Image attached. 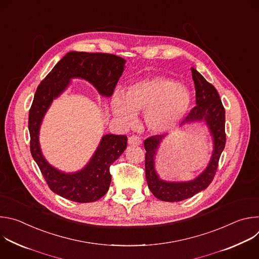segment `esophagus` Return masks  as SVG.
<instances>
[{
	"instance_id": "esophagus-1",
	"label": "esophagus",
	"mask_w": 259,
	"mask_h": 259,
	"mask_svg": "<svg viewBox=\"0 0 259 259\" xmlns=\"http://www.w3.org/2000/svg\"><path fill=\"white\" fill-rule=\"evenodd\" d=\"M141 138L138 136H130L128 138V143L130 145H140L141 144Z\"/></svg>"
}]
</instances>
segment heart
Here are the masks:
<instances>
[{
    "label": "heart",
    "instance_id": "b5f03b06",
    "mask_svg": "<svg viewBox=\"0 0 259 259\" xmlns=\"http://www.w3.org/2000/svg\"><path fill=\"white\" fill-rule=\"evenodd\" d=\"M191 103L189 90L164 77H153L130 84L125 95L116 92L112 99L115 117L125 126L136 124V114L145 112L144 121L151 131L172 130L188 112Z\"/></svg>",
    "mask_w": 259,
    "mask_h": 259
}]
</instances>
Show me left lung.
Returning <instances> with one entry per match:
<instances>
[{
	"label": "left lung",
	"instance_id": "left-lung-1",
	"mask_svg": "<svg viewBox=\"0 0 259 259\" xmlns=\"http://www.w3.org/2000/svg\"><path fill=\"white\" fill-rule=\"evenodd\" d=\"M192 76L196 89V106L181 123L193 124L205 122L213 139V152L206 169L190 181H166L160 178L156 170V156L161 142L167 136L155 135L144 140L145 177L153 195L165 202H179L192 198L204 191L214 178L218 161L226 146V110L214 86L208 83L201 73L192 67Z\"/></svg>",
	"mask_w": 259,
	"mask_h": 259
}]
</instances>
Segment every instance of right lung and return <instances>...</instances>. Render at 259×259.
I'll return each mask as SVG.
<instances>
[{
	"mask_svg": "<svg viewBox=\"0 0 259 259\" xmlns=\"http://www.w3.org/2000/svg\"><path fill=\"white\" fill-rule=\"evenodd\" d=\"M125 62L114 54L71 51L57 62L35 91L28 115L30 153L50 190L69 201L90 203L106 194L112 181L109 167L126 150L127 136L103 135L88 164L80 171L65 173L51 166L42 154L39 134L43 118L71 79L86 80L101 96H112Z\"/></svg>",
	"mask_w": 259,
	"mask_h": 259,
	"instance_id": "1",
	"label": "right lung"
}]
</instances>
